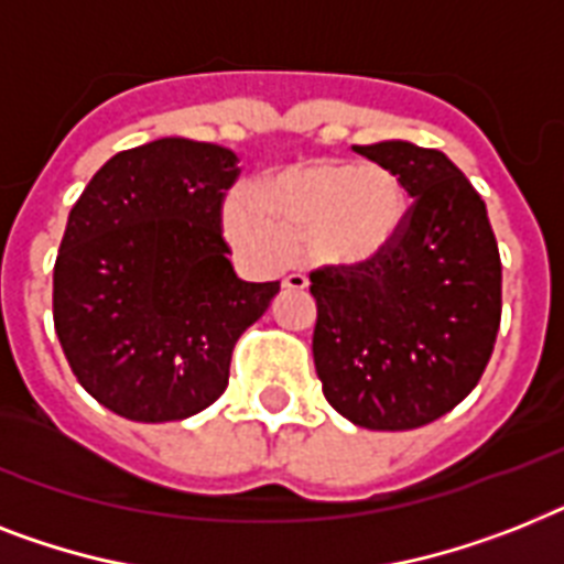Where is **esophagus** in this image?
Here are the masks:
<instances>
[{
    "label": "esophagus",
    "mask_w": 564,
    "mask_h": 564,
    "mask_svg": "<svg viewBox=\"0 0 564 564\" xmlns=\"http://www.w3.org/2000/svg\"><path fill=\"white\" fill-rule=\"evenodd\" d=\"M306 286H310V281H306V274L301 272H292L283 278V290H292V292H304Z\"/></svg>",
    "instance_id": "1"
}]
</instances>
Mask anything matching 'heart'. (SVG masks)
Instances as JSON below:
<instances>
[{
  "label": "heart",
  "instance_id": "obj_1",
  "mask_svg": "<svg viewBox=\"0 0 564 564\" xmlns=\"http://www.w3.org/2000/svg\"><path fill=\"white\" fill-rule=\"evenodd\" d=\"M409 194L386 164L306 159L251 182L226 205V235L258 263H281L304 246L322 267L377 263L397 246Z\"/></svg>",
  "mask_w": 564,
  "mask_h": 564
}]
</instances>
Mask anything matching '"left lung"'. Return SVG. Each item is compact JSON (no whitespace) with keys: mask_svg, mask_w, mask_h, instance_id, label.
Here are the masks:
<instances>
[{"mask_svg":"<svg viewBox=\"0 0 564 564\" xmlns=\"http://www.w3.org/2000/svg\"><path fill=\"white\" fill-rule=\"evenodd\" d=\"M414 199L386 258L310 274L315 373L327 402L373 432L434 423L478 386L501 324V258L487 205L441 150L354 148Z\"/></svg>","mask_w":564,"mask_h":564,"instance_id":"obj_1","label":"left lung"}]
</instances>
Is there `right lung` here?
I'll list each match as a JSON object with an SVG mask.
<instances>
[{"label": "right lung", "instance_id": "1", "mask_svg": "<svg viewBox=\"0 0 564 564\" xmlns=\"http://www.w3.org/2000/svg\"><path fill=\"white\" fill-rule=\"evenodd\" d=\"M237 153L159 139L109 159L68 214L54 329L77 382L135 423L199 414L281 283L240 281L223 240Z\"/></svg>", "mask_w": 564, "mask_h": 564}]
</instances>
